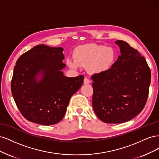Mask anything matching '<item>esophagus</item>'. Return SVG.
Here are the masks:
<instances>
[{
	"mask_svg": "<svg viewBox=\"0 0 159 159\" xmlns=\"http://www.w3.org/2000/svg\"><path fill=\"white\" fill-rule=\"evenodd\" d=\"M90 83V80L88 79V78H86V77H85L84 79V84H89Z\"/></svg>",
	"mask_w": 159,
	"mask_h": 159,
	"instance_id": "1",
	"label": "esophagus"
}]
</instances>
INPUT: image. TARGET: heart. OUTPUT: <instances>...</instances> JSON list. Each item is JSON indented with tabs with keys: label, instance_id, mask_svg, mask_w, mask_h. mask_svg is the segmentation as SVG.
<instances>
[{
	"label": "heart",
	"instance_id": "b5f03b06",
	"mask_svg": "<svg viewBox=\"0 0 159 159\" xmlns=\"http://www.w3.org/2000/svg\"><path fill=\"white\" fill-rule=\"evenodd\" d=\"M116 57V52L113 48L90 44L76 49L74 58L68 57L66 63L74 69L81 66L86 67L90 74H99L108 70L113 65Z\"/></svg>",
	"mask_w": 159,
	"mask_h": 159
}]
</instances>
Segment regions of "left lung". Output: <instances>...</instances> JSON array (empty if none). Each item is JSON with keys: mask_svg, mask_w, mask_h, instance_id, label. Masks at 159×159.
Masks as SVG:
<instances>
[{"mask_svg": "<svg viewBox=\"0 0 159 159\" xmlns=\"http://www.w3.org/2000/svg\"><path fill=\"white\" fill-rule=\"evenodd\" d=\"M121 55L104 72L91 76L93 106L98 118L119 124L134 118L144 108L151 83V70L145 59L127 42L117 40Z\"/></svg>", "mask_w": 159, "mask_h": 159, "instance_id": "left-lung-1", "label": "left lung"}]
</instances>
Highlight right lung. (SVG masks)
Returning <instances> with one entry per match:
<instances>
[{
  "label": "right lung",
  "instance_id": "right-lung-1",
  "mask_svg": "<svg viewBox=\"0 0 159 159\" xmlns=\"http://www.w3.org/2000/svg\"><path fill=\"white\" fill-rule=\"evenodd\" d=\"M63 51L38 45L16 61L11 91L20 111L30 121L43 125L57 124L63 118L71 96L83 85V75L67 77L61 71L66 66Z\"/></svg>",
  "mask_w": 159,
  "mask_h": 159
}]
</instances>
